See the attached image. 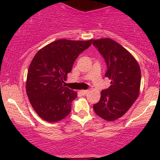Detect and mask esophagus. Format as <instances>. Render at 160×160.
<instances>
[{"mask_svg":"<svg viewBox=\"0 0 160 160\" xmlns=\"http://www.w3.org/2000/svg\"><path fill=\"white\" fill-rule=\"evenodd\" d=\"M80 92H81V93H82V95H85L87 94V93H88V92H89V90H81V91H80Z\"/></svg>","mask_w":160,"mask_h":160,"instance_id":"34e87169","label":"esophagus"}]
</instances>
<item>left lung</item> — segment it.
Segmentation results:
<instances>
[{
	"mask_svg": "<svg viewBox=\"0 0 160 160\" xmlns=\"http://www.w3.org/2000/svg\"><path fill=\"white\" fill-rule=\"evenodd\" d=\"M92 44L106 62L105 77L111 80V86L102 91L93 109L102 119L113 121L124 115L138 97L140 67L131 53L114 40H93Z\"/></svg>",
	"mask_w": 160,
	"mask_h": 160,
	"instance_id": "8db88e82",
	"label": "left lung"
}]
</instances>
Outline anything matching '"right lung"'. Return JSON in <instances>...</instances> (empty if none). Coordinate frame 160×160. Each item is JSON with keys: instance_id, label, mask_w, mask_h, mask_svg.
<instances>
[{"instance_id": "add662e5", "label": "right lung", "mask_w": 160, "mask_h": 160, "mask_svg": "<svg viewBox=\"0 0 160 160\" xmlns=\"http://www.w3.org/2000/svg\"><path fill=\"white\" fill-rule=\"evenodd\" d=\"M92 42L58 40L36 53L28 71L26 92L34 110L43 120L58 122L70 113L72 101L78 95L66 87L64 80L76 58Z\"/></svg>"}]
</instances>
